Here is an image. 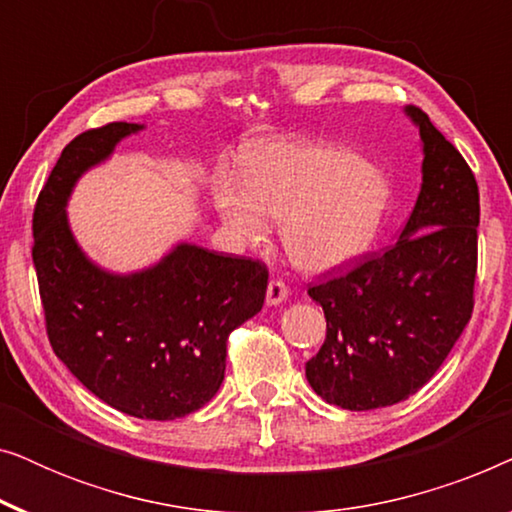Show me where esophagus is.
Segmentation results:
<instances>
[{
    "label": "esophagus",
    "instance_id": "esophagus-1",
    "mask_svg": "<svg viewBox=\"0 0 512 512\" xmlns=\"http://www.w3.org/2000/svg\"><path fill=\"white\" fill-rule=\"evenodd\" d=\"M289 298V286L282 279H270L268 291H265V303L268 305H282Z\"/></svg>",
    "mask_w": 512,
    "mask_h": 512
}]
</instances>
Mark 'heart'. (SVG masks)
<instances>
[{"label": "heart", "mask_w": 512, "mask_h": 512, "mask_svg": "<svg viewBox=\"0 0 512 512\" xmlns=\"http://www.w3.org/2000/svg\"><path fill=\"white\" fill-rule=\"evenodd\" d=\"M214 207L237 240L261 242L282 221V244L298 268L331 272L370 249L389 209L382 174L331 144L270 142L244 163V184L219 177Z\"/></svg>", "instance_id": "obj_1"}]
</instances>
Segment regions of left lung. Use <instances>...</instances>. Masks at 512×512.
<instances>
[{
	"mask_svg": "<svg viewBox=\"0 0 512 512\" xmlns=\"http://www.w3.org/2000/svg\"><path fill=\"white\" fill-rule=\"evenodd\" d=\"M422 188L394 247L307 289L326 340L305 363L310 387L345 410L401 403L443 366L473 314L480 193L464 156L422 109Z\"/></svg>",
	"mask_w": 512,
	"mask_h": 512,
	"instance_id": "obj_1",
	"label": "left lung"
}]
</instances>
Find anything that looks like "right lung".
I'll return each mask as SVG.
<instances>
[{
  "label": "right lung",
  "mask_w": 512,
  "mask_h": 512,
  "mask_svg": "<svg viewBox=\"0 0 512 512\" xmlns=\"http://www.w3.org/2000/svg\"><path fill=\"white\" fill-rule=\"evenodd\" d=\"M142 128L109 123L65 146L34 207L32 261L48 340L69 373L111 408L167 422L219 391L228 335L261 312L268 268L186 242L130 275L83 254L67 221L72 188Z\"/></svg>",
  "instance_id": "1"
}]
</instances>
